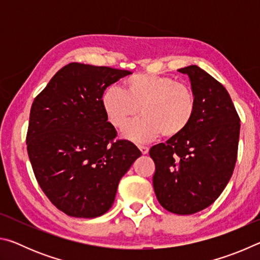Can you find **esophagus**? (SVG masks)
Masks as SVG:
<instances>
[{
	"instance_id": "1",
	"label": "esophagus",
	"mask_w": 260,
	"mask_h": 260,
	"mask_svg": "<svg viewBox=\"0 0 260 260\" xmlns=\"http://www.w3.org/2000/svg\"><path fill=\"white\" fill-rule=\"evenodd\" d=\"M139 149L141 150V152L143 153V155H147V153L149 152V148L146 146H139Z\"/></svg>"
}]
</instances>
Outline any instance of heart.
I'll use <instances>...</instances> for the list:
<instances>
[{
	"label": "heart",
	"instance_id": "1",
	"mask_svg": "<svg viewBox=\"0 0 260 260\" xmlns=\"http://www.w3.org/2000/svg\"><path fill=\"white\" fill-rule=\"evenodd\" d=\"M108 120L120 127L138 114L142 118L122 127V136L136 143H147L162 134L174 138L187 128L196 110L192 89L173 78L139 73L126 80V90L109 86L102 95Z\"/></svg>",
	"mask_w": 260,
	"mask_h": 260
}]
</instances>
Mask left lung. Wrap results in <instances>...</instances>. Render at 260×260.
<instances>
[{"label": "left lung", "instance_id": "8db88e82", "mask_svg": "<svg viewBox=\"0 0 260 260\" xmlns=\"http://www.w3.org/2000/svg\"><path fill=\"white\" fill-rule=\"evenodd\" d=\"M187 74L195 94L192 120L181 134L153 146V189L162 208L192 214L208 208L227 186L234 171L240 118L226 88L208 72L189 65Z\"/></svg>", "mask_w": 260, "mask_h": 260}]
</instances>
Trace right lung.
<instances>
[{
	"instance_id": "add662e5",
	"label": "right lung",
	"mask_w": 260,
	"mask_h": 260,
	"mask_svg": "<svg viewBox=\"0 0 260 260\" xmlns=\"http://www.w3.org/2000/svg\"><path fill=\"white\" fill-rule=\"evenodd\" d=\"M126 70L70 63L30 108L26 144L35 178L57 209L70 217L108 212L118 183L141 151L117 132L102 108L107 87Z\"/></svg>"
}]
</instances>
